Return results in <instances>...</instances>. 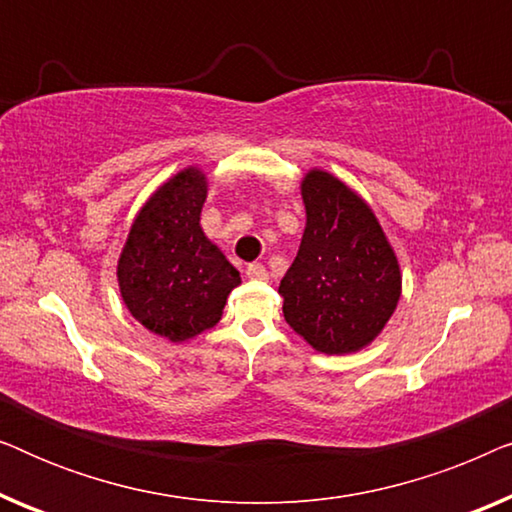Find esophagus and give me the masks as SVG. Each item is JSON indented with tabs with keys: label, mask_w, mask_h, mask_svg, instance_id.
<instances>
[{
	"label": "esophagus",
	"mask_w": 512,
	"mask_h": 512,
	"mask_svg": "<svg viewBox=\"0 0 512 512\" xmlns=\"http://www.w3.org/2000/svg\"><path fill=\"white\" fill-rule=\"evenodd\" d=\"M247 277L258 279V282H265V279H268V270H265V265H261V263H251V265H247Z\"/></svg>",
	"instance_id": "34e87169"
}]
</instances>
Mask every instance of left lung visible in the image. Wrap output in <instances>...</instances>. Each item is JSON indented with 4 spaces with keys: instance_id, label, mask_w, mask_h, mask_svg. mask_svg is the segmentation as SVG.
Instances as JSON below:
<instances>
[{
    "instance_id": "left-lung-1",
    "label": "left lung",
    "mask_w": 512,
    "mask_h": 512,
    "mask_svg": "<svg viewBox=\"0 0 512 512\" xmlns=\"http://www.w3.org/2000/svg\"><path fill=\"white\" fill-rule=\"evenodd\" d=\"M300 195L305 230L279 284L284 319L314 352H361L401 300L396 251L368 202L335 174L312 167Z\"/></svg>"
}]
</instances>
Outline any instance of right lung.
Listing matches in <instances>:
<instances>
[{
  "label": "right lung",
  "instance_id": "obj_1",
  "mask_svg": "<svg viewBox=\"0 0 512 512\" xmlns=\"http://www.w3.org/2000/svg\"><path fill=\"white\" fill-rule=\"evenodd\" d=\"M209 179L198 165L149 195L118 256V291L146 331L186 342L219 324L240 272L200 226Z\"/></svg>",
  "mask_w": 512,
  "mask_h": 512
}]
</instances>
